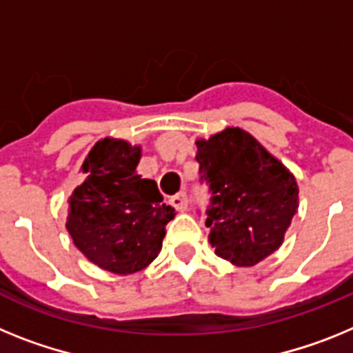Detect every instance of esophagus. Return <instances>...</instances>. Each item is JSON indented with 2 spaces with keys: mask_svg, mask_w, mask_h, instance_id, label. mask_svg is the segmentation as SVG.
Returning <instances> with one entry per match:
<instances>
[{
  "mask_svg": "<svg viewBox=\"0 0 353 353\" xmlns=\"http://www.w3.org/2000/svg\"><path fill=\"white\" fill-rule=\"evenodd\" d=\"M170 204H172L177 211H186L188 210V197H186L185 192H179V194H176L170 199Z\"/></svg>",
  "mask_w": 353,
  "mask_h": 353,
  "instance_id": "34e87169",
  "label": "esophagus"
}]
</instances>
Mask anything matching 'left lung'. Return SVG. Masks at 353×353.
<instances>
[{
    "mask_svg": "<svg viewBox=\"0 0 353 353\" xmlns=\"http://www.w3.org/2000/svg\"><path fill=\"white\" fill-rule=\"evenodd\" d=\"M201 179L210 183L214 254L236 266H254L283 245L299 210V185L290 168L241 128H225L197 142Z\"/></svg>",
    "mask_w": 353,
    "mask_h": 353,
    "instance_id": "obj_1",
    "label": "left lung"
}]
</instances>
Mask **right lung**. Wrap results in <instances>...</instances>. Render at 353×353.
Masks as SVG:
<instances>
[{
	"label": "right lung",
	"mask_w": 353,
	"mask_h": 353,
	"mask_svg": "<svg viewBox=\"0 0 353 353\" xmlns=\"http://www.w3.org/2000/svg\"><path fill=\"white\" fill-rule=\"evenodd\" d=\"M140 158V145L101 139L81 165L85 181L69 197L65 229L74 245L88 261L117 275L151 265L176 216L154 181L137 174Z\"/></svg>",
	"instance_id": "1"
}]
</instances>
